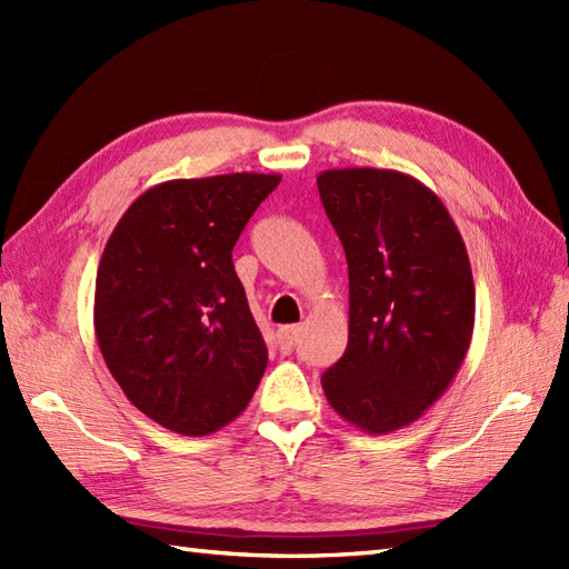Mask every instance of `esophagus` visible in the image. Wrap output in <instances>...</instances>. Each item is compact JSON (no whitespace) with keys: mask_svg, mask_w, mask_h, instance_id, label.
<instances>
[{"mask_svg":"<svg viewBox=\"0 0 569 569\" xmlns=\"http://www.w3.org/2000/svg\"><path fill=\"white\" fill-rule=\"evenodd\" d=\"M298 337H300V330L296 328V325L281 328V330H278V349H281L283 355H291L293 347L298 345Z\"/></svg>","mask_w":569,"mask_h":569,"instance_id":"1","label":"esophagus"}]
</instances>
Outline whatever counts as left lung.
<instances>
[{
    "instance_id": "1",
    "label": "left lung",
    "mask_w": 569,
    "mask_h": 569,
    "mask_svg": "<svg viewBox=\"0 0 569 569\" xmlns=\"http://www.w3.org/2000/svg\"><path fill=\"white\" fill-rule=\"evenodd\" d=\"M349 271V340L322 373L347 422L386 435L447 391L475 330V278L462 234L435 192L391 168L318 176Z\"/></svg>"
}]
</instances>
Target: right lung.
<instances>
[{"mask_svg":"<svg viewBox=\"0 0 569 569\" xmlns=\"http://www.w3.org/2000/svg\"><path fill=\"white\" fill-rule=\"evenodd\" d=\"M278 183L276 173L166 180L107 239L94 281L100 352L129 401L178 435L232 422L266 371L232 249Z\"/></svg>","mask_w":569,"mask_h":569,"instance_id":"right-lung-1","label":"right lung"}]
</instances>
